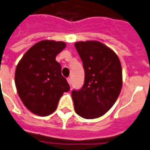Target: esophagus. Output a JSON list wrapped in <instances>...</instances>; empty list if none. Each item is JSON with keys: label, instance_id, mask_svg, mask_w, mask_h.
<instances>
[{"label": "esophagus", "instance_id": "esophagus-1", "mask_svg": "<svg viewBox=\"0 0 150 150\" xmlns=\"http://www.w3.org/2000/svg\"><path fill=\"white\" fill-rule=\"evenodd\" d=\"M67 82H68V83H69V86H71V83H72L71 78H68V79H67Z\"/></svg>", "mask_w": 150, "mask_h": 150}]
</instances>
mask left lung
I'll return each mask as SVG.
<instances>
[{"label": "left lung", "mask_w": 150, "mask_h": 150, "mask_svg": "<svg viewBox=\"0 0 150 150\" xmlns=\"http://www.w3.org/2000/svg\"><path fill=\"white\" fill-rule=\"evenodd\" d=\"M83 62L84 83L72 91L75 112L85 119H95L111 109L123 84L122 68L117 54L97 40L74 44Z\"/></svg>", "instance_id": "obj_1"}]
</instances>
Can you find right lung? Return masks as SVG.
<instances>
[{
	"label": "right lung",
	"mask_w": 150,
	"mask_h": 150,
	"mask_svg": "<svg viewBox=\"0 0 150 150\" xmlns=\"http://www.w3.org/2000/svg\"><path fill=\"white\" fill-rule=\"evenodd\" d=\"M67 44L44 40L25 52L17 64L15 83L25 107L34 114L46 117L55 111L60 98L69 91L55 57Z\"/></svg>",
	"instance_id": "1"
}]
</instances>
